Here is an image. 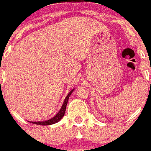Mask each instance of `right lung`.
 <instances>
[{
  "label": "right lung",
  "mask_w": 151,
  "mask_h": 151,
  "mask_svg": "<svg viewBox=\"0 0 151 151\" xmlns=\"http://www.w3.org/2000/svg\"><path fill=\"white\" fill-rule=\"evenodd\" d=\"M74 89H73L72 91H71L69 93H68V94L67 95L66 99H65L64 102H63V105H62V107L60 108V111L58 112V114L55 115V116L53 117V118H51V119L47 120V121H42V122H38V121L37 122H32V121H30V123H33V124L42 125V126H48V125L54 124V123H56L58 122V121H60V120L61 119L63 116H64V114H65V112H66V105H67V103H68V99H69V96H70V95L71 94V93L74 91Z\"/></svg>",
  "instance_id": "obj_1"
}]
</instances>
